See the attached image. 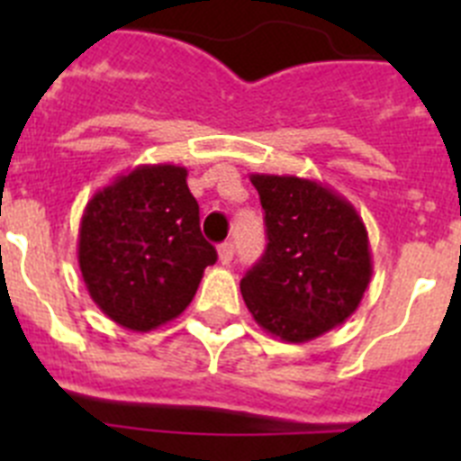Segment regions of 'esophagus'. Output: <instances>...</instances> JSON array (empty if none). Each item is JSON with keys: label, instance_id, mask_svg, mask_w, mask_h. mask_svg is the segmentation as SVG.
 Segmentation results:
<instances>
[{"label": "esophagus", "instance_id": "34e87169", "mask_svg": "<svg viewBox=\"0 0 461 461\" xmlns=\"http://www.w3.org/2000/svg\"><path fill=\"white\" fill-rule=\"evenodd\" d=\"M217 254H219V260H221V266H228V263H230V260H233V254H235L233 242H223V244H219Z\"/></svg>", "mask_w": 461, "mask_h": 461}]
</instances>
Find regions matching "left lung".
<instances>
[{"label": "left lung", "instance_id": "8db88e82", "mask_svg": "<svg viewBox=\"0 0 461 461\" xmlns=\"http://www.w3.org/2000/svg\"><path fill=\"white\" fill-rule=\"evenodd\" d=\"M267 247L240 281L256 323L303 344L344 323L372 279L367 228L344 195L295 175H251Z\"/></svg>", "mask_w": 461, "mask_h": 461}]
</instances>
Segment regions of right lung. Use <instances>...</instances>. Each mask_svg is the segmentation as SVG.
<instances>
[{
	"label": "right lung",
	"mask_w": 461,
	"mask_h": 461,
	"mask_svg": "<svg viewBox=\"0 0 461 461\" xmlns=\"http://www.w3.org/2000/svg\"><path fill=\"white\" fill-rule=\"evenodd\" d=\"M186 168L136 166L85 205L78 266L96 307L133 332L177 319L217 251L203 238Z\"/></svg>",
	"instance_id": "1"
}]
</instances>
